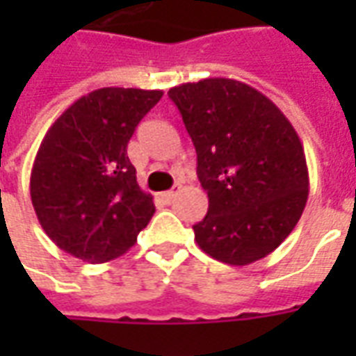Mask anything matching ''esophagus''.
<instances>
[{
	"label": "esophagus",
	"instance_id": "1",
	"mask_svg": "<svg viewBox=\"0 0 356 356\" xmlns=\"http://www.w3.org/2000/svg\"><path fill=\"white\" fill-rule=\"evenodd\" d=\"M179 193V186L177 188H173V191H165V193L158 194V200L163 202V204H171V202L175 200V196Z\"/></svg>",
	"mask_w": 356,
	"mask_h": 356
}]
</instances>
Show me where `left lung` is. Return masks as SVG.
Masks as SVG:
<instances>
[{
  "label": "left lung",
  "instance_id": "1",
  "mask_svg": "<svg viewBox=\"0 0 356 356\" xmlns=\"http://www.w3.org/2000/svg\"><path fill=\"white\" fill-rule=\"evenodd\" d=\"M196 148L208 213L194 240L213 259L250 265L293 231L309 196L298 133L275 102L242 81L208 78L170 89Z\"/></svg>",
  "mask_w": 356,
  "mask_h": 356
}]
</instances>
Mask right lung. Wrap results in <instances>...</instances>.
Wrapping results in <instances>:
<instances>
[{
  "label": "right lung",
  "instance_id": "obj_1",
  "mask_svg": "<svg viewBox=\"0 0 356 356\" xmlns=\"http://www.w3.org/2000/svg\"><path fill=\"white\" fill-rule=\"evenodd\" d=\"M162 91L102 88L83 95L45 133L30 175L35 216L55 244L88 263L124 255L154 216L127 143Z\"/></svg>",
  "mask_w": 356,
  "mask_h": 356
}]
</instances>
